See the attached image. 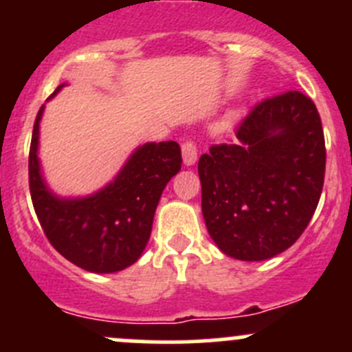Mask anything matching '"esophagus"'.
<instances>
[{
	"label": "esophagus",
	"instance_id": "esophagus-1",
	"mask_svg": "<svg viewBox=\"0 0 352 352\" xmlns=\"http://www.w3.org/2000/svg\"><path fill=\"white\" fill-rule=\"evenodd\" d=\"M182 158L187 166L194 165L197 160V146L192 140H186L182 143Z\"/></svg>",
	"mask_w": 352,
	"mask_h": 352
}]
</instances>
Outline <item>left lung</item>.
Masks as SVG:
<instances>
[{
    "mask_svg": "<svg viewBox=\"0 0 352 352\" xmlns=\"http://www.w3.org/2000/svg\"><path fill=\"white\" fill-rule=\"evenodd\" d=\"M235 134L199 158L202 216L226 255L265 261L300 239L320 201L322 120L314 100L293 90L255 104Z\"/></svg>",
    "mask_w": 352,
    "mask_h": 352,
    "instance_id": "8db88e82",
    "label": "left lung"
}]
</instances>
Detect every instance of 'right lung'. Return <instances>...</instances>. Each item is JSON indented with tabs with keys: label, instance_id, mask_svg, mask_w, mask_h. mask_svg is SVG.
Returning a JSON list of instances; mask_svg holds the SVG:
<instances>
[{
	"label": "right lung",
	"instance_id": "obj_1",
	"mask_svg": "<svg viewBox=\"0 0 352 352\" xmlns=\"http://www.w3.org/2000/svg\"><path fill=\"white\" fill-rule=\"evenodd\" d=\"M42 112L44 107L35 117L32 133L28 186L45 236L63 257L85 271L107 274L129 267L141 257L150 240L163 189L182 166L179 143L144 144L100 192L83 199H59L45 187L38 168Z\"/></svg>",
	"mask_w": 352,
	"mask_h": 352
}]
</instances>
